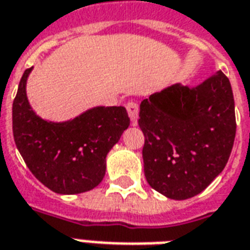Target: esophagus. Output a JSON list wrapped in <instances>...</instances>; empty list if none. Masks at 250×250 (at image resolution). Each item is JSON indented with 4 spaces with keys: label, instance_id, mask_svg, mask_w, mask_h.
<instances>
[{
    "label": "esophagus",
    "instance_id": "34e87169",
    "mask_svg": "<svg viewBox=\"0 0 250 250\" xmlns=\"http://www.w3.org/2000/svg\"><path fill=\"white\" fill-rule=\"evenodd\" d=\"M126 110L129 117L132 120L133 125H136L137 120H138V104L136 101H129L126 104Z\"/></svg>",
    "mask_w": 250,
    "mask_h": 250
}]
</instances>
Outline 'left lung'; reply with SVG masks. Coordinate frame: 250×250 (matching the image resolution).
Listing matches in <instances>:
<instances>
[{"label": "left lung", "instance_id": "1", "mask_svg": "<svg viewBox=\"0 0 250 250\" xmlns=\"http://www.w3.org/2000/svg\"><path fill=\"white\" fill-rule=\"evenodd\" d=\"M146 181L175 200L200 194L224 170L236 136L232 87L221 71L196 87L174 84L140 105Z\"/></svg>", "mask_w": 250, "mask_h": 250}]
</instances>
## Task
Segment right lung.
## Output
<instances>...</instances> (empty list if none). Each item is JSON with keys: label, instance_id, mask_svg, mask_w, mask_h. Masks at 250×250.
I'll list each match as a JSON object with an SVG mask.
<instances>
[{"label": "right lung", "instance_id": "right-lung-1", "mask_svg": "<svg viewBox=\"0 0 250 250\" xmlns=\"http://www.w3.org/2000/svg\"><path fill=\"white\" fill-rule=\"evenodd\" d=\"M33 67L21 78L13 103V136L34 176L63 195L82 194L100 185L105 158L130 124L124 106H96L64 123L35 114L26 96Z\"/></svg>", "mask_w": 250, "mask_h": 250}]
</instances>
